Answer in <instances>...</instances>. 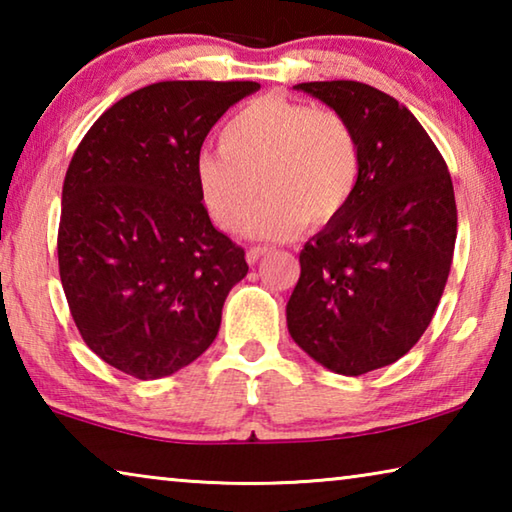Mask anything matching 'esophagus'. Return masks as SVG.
I'll return each instance as SVG.
<instances>
[{
  "mask_svg": "<svg viewBox=\"0 0 512 512\" xmlns=\"http://www.w3.org/2000/svg\"><path fill=\"white\" fill-rule=\"evenodd\" d=\"M268 253H271V248H266V246H255V248H250L248 253H246L248 264H257L259 259H262L264 255H268Z\"/></svg>",
  "mask_w": 512,
  "mask_h": 512,
  "instance_id": "1",
  "label": "esophagus"
}]
</instances>
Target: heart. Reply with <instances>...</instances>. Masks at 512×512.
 Masks as SVG:
<instances>
[{
	"label": "heart",
	"mask_w": 512,
	"mask_h": 512,
	"mask_svg": "<svg viewBox=\"0 0 512 512\" xmlns=\"http://www.w3.org/2000/svg\"><path fill=\"white\" fill-rule=\"evenodd\" d=\"M221 149L196 158L201 201L221 228L244 230L259 187L266 198L250 232L289 239L339 219L359 183V144L339 112L280 94L248 101L219 135Z\"/></svg>",
	"instance_id": "heart-1"
}]
</instances>
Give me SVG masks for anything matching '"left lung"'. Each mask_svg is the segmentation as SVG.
Segmentation results:
<instances>
[{
	"instance_id": "1",
	"label": "left lung",
	"mask_w": 512,
	"mask_h": 512,
	"mask_svg": "<svg viewBox=\"0 0 512 512\" xmlns=\"http://www.w3.org/2000/svg\"><path fill=\"white\" fill-rule=\"evenodd\" d=\"M348 121L359 183L339 219L300 253L291 339L320 366L357 377L404 357L429 327L456 244L454 185L420 121L357 81L298 83Z\"/></svg>"
}]
</instances>
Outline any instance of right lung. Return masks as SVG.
Instances as JSON below:
<instances>
[{
	"label": "right lung",
	"mask_w": 512,
	"mask_h": 512,
	"mask_svg": "<svg viewBox=\"0 0 512 512\" xmlns=\"http://www.w3.org/2000/svg\"><path fill=\"white\" fill-rule=\"evenodd\" d=\"M253 81H162L119 99L74 151L63 183L58 268L88 348L160 379L210 348L244 248L210 221L196 158Z\"/></svg>",
	"instance_id": "obj_1"
}]
</instances>
